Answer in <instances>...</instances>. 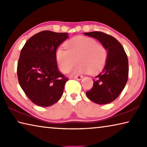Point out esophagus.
I'll return each instance as SVG.
<instances>
[{"mask_svg": "<svg viewBox=\"0 0 147 147\" xmlns=\"http://www.w3.org/2000/svg\"><path fill=\"white\" fill-rule=\"evenodd\" d=\"M82 78H83L82 76H76L73 77L74 79H76L77 80H80L82 79Z\"/></svg>", "mask_w": 147, "mask_h": 147, "instance_id": "1", "label": "esophagus"}]
</instances>
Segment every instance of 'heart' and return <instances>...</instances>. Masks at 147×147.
<instances>
[{"mask_svg":"<svg viewBox=\"0 0 147 147\" xmlns=\"http://www.w3.org/2000/svg\"><path fill=\"white\" fill-rule=\"evenodd\" d=\"M65 47L56 51V59L60 70L67 73L78 64L72 72L73 75L90 73L97 74L105 66L108 51L103 45L95 39L84 36H76L65 43Z\"/></svg>","mask_w":147,"mask_h":147,"instance_id":"heart-1","label":"heart"}]
</instances>
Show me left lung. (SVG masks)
<instances>
[{"instance_id":"obj_1","label":"left lung","mask_w":147,"mask_h":147,"mask_svg":"<svg viewBox=\"0 0 147 147\" xmlns=\"http://www.w3.org/2000/svg\"><path fill=\"white\" fill-rule=\"evenodd\" d=\"M84 34L97 39L108 51L105 67L93 80V88L86 92V95L96 104H109L118 97L128 81L127 55L122 45L113 36L101 32Z\"/></svg>"}]
</instances>
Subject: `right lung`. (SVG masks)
<instances>
[{
  "label": "right lung",
  "instance_id": "obj_1",
  "mask_svg": "<svg viewBox=\"0 0 147 147\" xmlns=\"http://www.w3.org/2000/svg\"><path fill=\"white\" fill-rule=\"evenodd\" d=\"M67 38V33L42 31L31 37L21 49L17 70L19 83L36 105L51 106L63 94L69 80L58 70L56 51Z\"/></svg>",
  "mask_w": 147,
  "mask_h": 147
}]
</instances>
